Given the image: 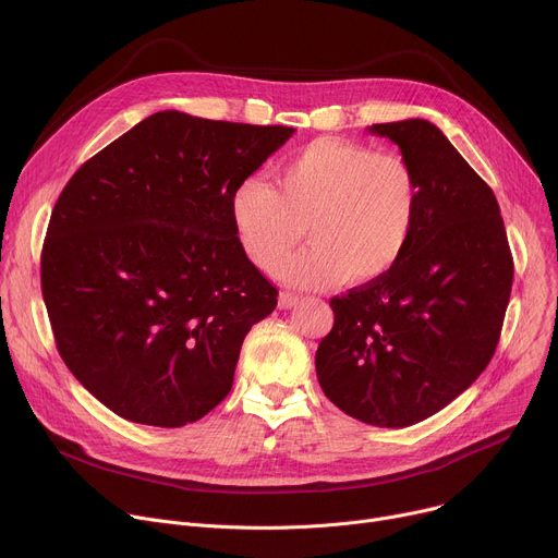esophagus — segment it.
Wrapping results in <instances>:
<instances>
[{"label":"esophagus","mask_w":558,"mask_h":558,"mask_svg":"<svg viewBox=\"0 0 558 558\" xmlns=\"http://www.w3.org/2000/svg\"><path fill=\"white\" fill-rule=\"evenodd\" d=\"M298 302H300V295H295V293H291V291H282V293L278 295V306H280V308H293Z\"/></svg>","instance_id":"esophagus-1"}]
</instances>
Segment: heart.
Returning a JSON list of instances; mask_svg holds the SVG:
<instances>
[{
    "label": "heart",
    "mask_w": 558,
    "mask_h": 558,
    "mask_svg": "<svg viewBox=\"0 0 558 558\" xmlns=\"http://www.w3.org/2000/svg\"><path fill=\"white\" fill-rule=\"evenodd\" d=\"M229 214L238 243L258 269L280 267L304 231L311 245L282 265V280L364 287L386 278L409 250L420 183L402 156L320 136L284 158L276 187L260 179L238 183Z\"/></svg>",
    "instance_id": "1"
}]
</instances>
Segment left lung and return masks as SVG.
<instances>
[{
    "label": "left lung",
    "instance_id": "obj_1",
    "mask_svg": "<svg viewBox=\"0 0 558 558\" xmlns=\"http://www.w3.org/2000/svg\"><path fill=\"white\" fill-rule=\"evenodd\" d=\"M420 183L411 245L395 269L331 300L315 353L325 395L379 428L417 424L459 397L495 355L512 291L499 203L444 132L424 119L375 123Z\"/></svg>",
    "mask_w": 558,
    "mask_h": 558
}]
</instances>
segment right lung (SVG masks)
Returning a JSON list of instances; mask_svg holds the SVG:
<instances>
[{
	"instance_id": "obj_1",
	"label": "right lung",
	"mask_w": 558,
	"mask_h": 558,
	"mask_svg": "<svg viewBox=\"0 0 558 558\" xmlns=\"http://www.w3.org/2000/svg\"><path fill=\"white\" fill-rule=\"evenodd\" d=\"M293 132L163 110L63 187L41 293L61 360L119 417L179 428L231 390L278 291L238 243L229 198Z\"/></svg>"
}]
</instances>
